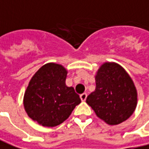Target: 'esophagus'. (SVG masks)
Segmentation results:
<instances>
[{"label": "esophagus", "instance_id": "obj_1", "mask_svg": "<svg viewBox=\"0 0 149 149\" xmlns=\"http://www.w3.org/2000/svg\"><path fill=\"white\" fill-rule=\"evenodd\" d=\"M86 96H87V94H86V93H82L81 95H80V98H81V101H85L86 99Z\"/></svg>", "mask_w": 149, "mask_h": 149}]
</instances>
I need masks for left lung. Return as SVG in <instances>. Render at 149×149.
Listing matches in <instances>:
<instances>
[{
    "instance_id": "left-lung-1",
    "label": "left lung",
    "mask_w": 149,
    "mask_h": 149,
    "mask_svg": "<svg viewBox=\"0 0 149 149\" xmlns=\"http://www.w3.org/2000/svg\"><path fill=\"white\" fill-rule=\"evenodd\" d=\"M95 90L86 98V103L95 115L109 125L121 124L134 112L138 93L134 83L120 65L106 62L95 75Z\"/></svg>"
}]
</instances>
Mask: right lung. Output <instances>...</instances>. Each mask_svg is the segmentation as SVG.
I'll use <instances>...</instances> for the list:
<instances>
[{
	"label": "right lung",
	"instance_id": "obj_1",
	"mask_svg": "<svg viewBox=\"0 0 149 149\" xmlns=\"http://www.w3.org/2000/svg\"><path fill=\"white\" fill-rule=\"evenodd\" d=\"M68 70L63 65L49 63L32 77L24 91L23 104L28 116L44 127L64 122L81 103L72 86L66 85Z\"/></svg>",
	"mask_w": 149,
	"mask_h": 149
}]
</instances>
